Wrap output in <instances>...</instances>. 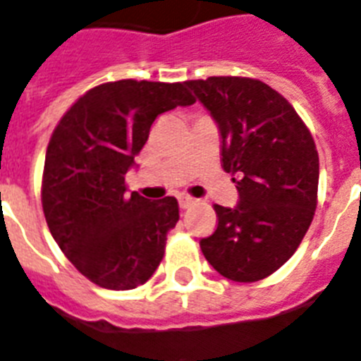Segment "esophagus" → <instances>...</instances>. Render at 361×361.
Instances as JSON below:
<instances>
[{"mask_svg": "<svg viewBox=\"0 0 361 361\" xmlns=\"http://www.w3.org/2000/svg\"><path fill=\"white\" fill-rule=\"evenodd\" d=\"M196 200L192 198V196H189V195H180L178 196V204H180V207L181 209H189L190 205L195 204Z\"/></svg>", "mask_w": 361, "mask_h": 361, "instance_id": "obj_1", "label": "esophagus"}]
</instances>
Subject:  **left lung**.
I'll return each mask as SVG.
<instances>
[{"instance_id":"left-lung-1","label":"left lung","mask_w":361,"mask_h":361,"mask_svg":"<svg viewBox=\"0 0 361 361\" xmlns=\"http://www.w3.org/2000/svg\"><path fill=\"white\" fill-rule=\"evenodd\" d=\"M222 135V166L238 174L237 207L214 205L216 231L200 240L218 274L266 279L295 253L317 205L319 157L310 130L281 93L246 77L187 80Z\"/></svg>"}]
</instances>
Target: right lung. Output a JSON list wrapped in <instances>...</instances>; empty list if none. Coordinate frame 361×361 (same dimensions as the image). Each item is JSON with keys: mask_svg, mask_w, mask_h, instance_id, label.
<instances>
[{"mask_svg": "<svg viewBox=\"0 0 361 361\" xmlns=\"http://www.w3.org/2000/svg\"><path fill=\"white\" fill-rule=\"evenodd\" d=\"M190 104L185 82H106L84 93L51 135L42 180L45 220L63 255L102 288H135L161 262L166 233L180 220L178 200L126 195L124 176L157 115Z\"/></svg>", "mask_w": 361, "mask_h": 361, "instance_id": "add662e5", "label": "right lung"}]
</instances>
